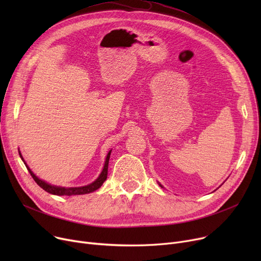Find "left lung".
Returning <instances> with one entry per match:
<instances>
[{"label": "left lung", "mask_w": 261, "mask_h": 261, "mask_svg": "<svg viewBox=\"0 0 261 261\" xmlns=\"http://www.w3.org/2000/svg\"><path fill=\"white\" fill-rule=\"evenodd\" d=\"M160 186H161V187H162V185H161V184H160Z\"/></svg>", "instance_id": "left-lung-1"}]
</instances>
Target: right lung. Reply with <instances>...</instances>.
Returning <instances> with one entry per match:
<instances>
[{"instance_id":"obj_1","label":"right lung","mask_w":261,"mask_h":261,"mask_svg":"<svg viewBox=\"0 0 261 261\" xmlns=\"http://www.w3.org/2000/svg\"><path fill=\"white\" fill-rule=\"evenodd\" d=\"M112 150H110L107 158H106V162H105V166L103 169L101 171V173L99 174V176L96 179L93 183L86 185V186H81V187H61V186H55V185H50L48 183H46L45 181L39 179V177L31 170V168L26 165V163L23 160V156L21 155V152L19 151L20 158L22 159V161L24 162L25 166L27 168V170L30 171L31 175L33 176V179L35 180V182L41 187L43 188L47 193L51 194V195H56V196H75V195H85V194H90L93 193V191L97 190L102 184L103 182L107 180L108 176V167H109V159H110V154H111Z\"/></svg>"}]
</instances>
